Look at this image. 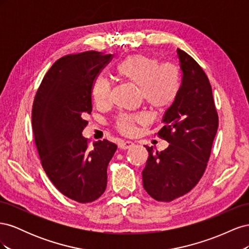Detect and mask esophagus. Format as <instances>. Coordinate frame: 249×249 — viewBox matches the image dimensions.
Wrapping results in <instances>:
<instances>
[{
  "label": "esophagus",
  "instance_id": "esophagus-1",
  "mask_svg": "<svg viewBox=\"0 0 249 249\" xmlns=\"http://www.w3.org/2000/svg\"><path fill=\"white\" fill-rule=\"evenodd\" d=\"M134 145V143L131 141H122L119 143V148L122 149H129Z\"/></svg>",
  "mask_w": 249,
  "mask_h": 249
}]
</instances>
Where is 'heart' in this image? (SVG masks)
I'll use <instances>...</instances> for the list:
<instances>
[{
	"mask_svg": "<svg viewBox=\"0 0 249 249\" xmlns=\"http://www.w3.org/2000/svg\"><path fill=\"white\" fill-rule=\"evenodd\" d=\"M119 77L129 81L140 88L141 96L156 110L169 108L176 101L180 88V72L178 67L171 62L160 64L159 59L146 54H133L125 57L116 66ZM93 101L99 106L110 103L111 87L105 78H97L92 86ZM147 122L142 113L120 114L115 122L119 133L132 136L136 132V125Z\"/></svg>",
	"mask_w": 249,
	"mask_h": 249,
	"instance_id": "1",
	"label": "heart"
}]
</instances>
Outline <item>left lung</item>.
<instances>
[{
    "mask_svg": "<svg viewBox=\"0 0 249 249\" xmlns=\"http://www.w3.org/2000/svg\"><path fill=\"white\" fill-rule=\"evenodd\" d=\"M182 84L165 112L157 133L169 146L148 152L142 171L143 187L158 201H172L190 192L205 173L218 129V113L206 72L186 52L178 49Z\"/></svg>",
    "mask_w": 249,
    "mask_h": 249,
    "instance_id": "left-lung-1",
    "label": "left lung"
}]
</instances>
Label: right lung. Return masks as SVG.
<instances>
[{"label":"right lung","mask_w":249,"mask_h":249,"mask_svg":"<svg viewBox=\"0 0 249 249\" xmlns=\"http://www.w3.org/2000/svg\"><path fill=\"white\" fill-rule=\"evenodd\" d=\"M113 56L88 51L58 59L37 89L32 109L35 145L57 189L81 203L99 198L117 145L106 139L89 146L82 132L92 111V86Z\"/></svg>","instance_id":"1"}]
</instances>
